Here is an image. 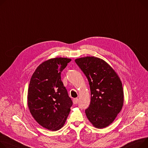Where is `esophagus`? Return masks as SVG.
<instances>
[{"label": "esophagus", "instance_id": "obj_1", "mask_svg": "<svg viewBox=\"0 0 148 148\" xmlns=\"http://www.w3.org/2000/svg\"><path fill=\"white\" fill-rule=\"evenodd\" d=\"M78 98H74V99H73V103L74 104H77L78 102Z\"/></svg>", "mask_w": 148, "mask_h": 148}]
</instances>
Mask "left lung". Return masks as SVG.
<instances>
[{
  "label": "left lung",
  "mask_w": 148,
  "mask_h": 148,
  "mask_svg": "<svg viewBox=\"0 0 148 148\" xmlns=\"http://www.w3.org/2000/svg\"><path fill=\"white\" fill-rule=\"evenodd\" d=\"M89 83L91 99L85 110L87 118L97 129L109 126L121 111L124 92L120 78L104 60L95 56L75 60Z\"/></svg>",
  "instance_id": "obj_1"
}]
</instances>
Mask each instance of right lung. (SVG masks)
Returning a JSON list of instances; mask_svg holds the SVG:
<instances>
[{
	"mask_svg": "<svg viewBox=\"0 0 148 148\" xmlns=\"http://www.w3.org/2000/svg\"><path fill=\"white\" fill-rule=\"evenodd\" d=\"M66 58H55L39 65L29 82L27 104L34 120L46 129L56 131L64 126L73 105L61 74Z\"/></svg>",
	"mask_w": 148,
	"mask_h": 148,
	"instance_id": "right-lung-1",
	"label": "right lung"
}]
</instances>
